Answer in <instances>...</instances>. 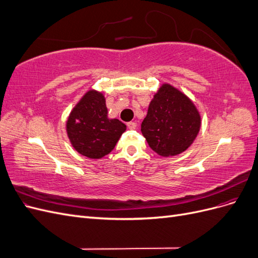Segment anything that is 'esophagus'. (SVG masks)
Returning <instances> with one entry per match:
<instances>
[{"label": "esophagus", "instance_id": "obj_1", "mask_svg": "<svg viewBox=\"0 0 258 258\" xmlns=\"http://www.w3.org/2000/svg\"><path fill=\"white\" fill-rule=\"evenodd\" d=\"M127 127L129 128V129H136V127H137V123L135 122V121H130V122H128L127 123Z\"/></svg>", "mask_w": 258, "mask_h": 258}]
</instances>
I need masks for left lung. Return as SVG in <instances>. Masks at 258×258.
Masks as SVG:
<instances>
[{
    "instance_id": "obj_1",
    "label": "left lung",
    "mask_w": 258,
    "mask_h": 258,
    "mask_svg": "<svg viewBox=\"0 0 258 258\" xmlns=\"http://www.w3.org/2000/svg\"><path fill=\"white\" fill-rule=\"evenodd\" d=\"M201 117L192 101L170 84L155 93L141 131L150 147L163 157L185 152L196 139Z\"/></svg>"
}]
</instances>
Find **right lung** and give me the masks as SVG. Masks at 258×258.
I'll list each match as a JSON object with an SVG mask.
<instances>
[{"label":"right lung","mask_w":258,"mask_h":258,"mask_svg":"<svg viewBox=\"0 0 258 258\" xmlns=\"http://www.w3.org/2000/svg\"><path fill=\"white\" fill-rule=\"evenodd\" d=\"M126 131V124L107 117L103 93L89 90L79 101L67 120V134L81 155L99 159L110 154Z\"/></svg>","instance_id":"obj_1"}]
</instances>
